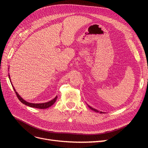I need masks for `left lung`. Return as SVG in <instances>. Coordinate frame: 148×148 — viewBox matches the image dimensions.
<instances>
[{
	"mask_svg": "<svg viewBox=\"0 0 148 148\" xmlns=\"http://www.w3.org/2000/svg\"><path fill=\"white\" fill-rule=\"evenodd\" d=\"M89 108H90L91 110H94V111H95V112H99V111H98L97 110H96V109H93L92 107H90V106H89ZM100 113L101 114H102V112H100Z\"/></svg>",
	"mask_w": 148,
	"mask_h": 148,
	"instance_id": "left-lung-1",
	"label": "left lung"
}]
</instances>
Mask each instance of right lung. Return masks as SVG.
Wrapping results in <instances>:
<instances>
[{
  "label": "right lung",
  "mask_w": 148,
  "mask_h": 148,
  "mask_svg": "<svg viewBox=\"0 0 148 148\" xmlns=\"http://www.w3.org/2000/svg\"><path fill=\"white\" fill-rule=\"evenodd\" d=\"M8 77H9V78H10V75H8ZM12 86H13V85H12ZM13 89H14V91L15 92V94H16L17 97L18 98V99L21 102H22L23 104H24L26 106H29V107H34V108H38V109H42L48 108V107H49L51 106L52 105L54 104L56 101L57 100V96H56L54 98V99L51 100V101H49L48 102H46V103H42V104H33V103H29V102L25 101V100L22 99V98L20 97V96H19L17 92L15 91L14 87L13 86Z\"/></svg>",
  "instance_id": "obj_1"
}]
</instances>
